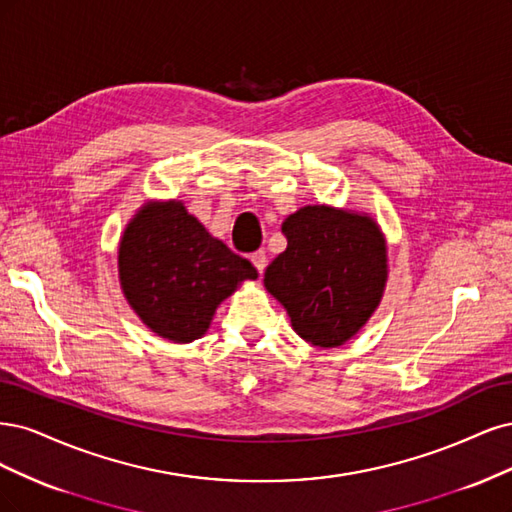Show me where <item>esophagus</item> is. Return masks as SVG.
I'll use <instances>...</instances> for the list:
<instances>
[{"mask_svg": "<svg viewBox=\"0 0 512 512\" xmlns=\"http://www.w3.org/2000/svg\"><path fill=\"white\" fill-rule=\"evenodd\" d=\"M251 261H253V266L257 268V272L263 274V270H266V266H268V255H266V251H255L251 255Z\"/></svg>", "mask_w": 512, "mask_h": 512, "instance_id": "34e87169", "label": "esophagus"}]
</instances>
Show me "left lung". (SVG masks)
<instances>
[{"mask_svg":"<svg viewBox=\"0 0 512 512\" xmlns=\"http://www.w3.org/2000/svg\"><path fill=\"white\" fill-rule=\"evenodd\" d=\"M283 234L287 249L270 263L263 285L306 342L334 349L351 340L385 291L381 227L368 214L317 204L289 214Z\"/></svg>","mask_w":512,"mask_h":512,"instance_id":"left-lung-1","label":"left lung"}]
</instances>
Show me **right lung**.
<instances>
[{
	"instance_id": "add662e5",
	"label": "right lung",
	"mask_w": 512,
	"mask_h": 512,
	"mask_svg": "<svg viewBox=\"0 0 512 512\" xmlns=\"http://www.w3.org/2000/svg\"><path fill=\"white\" fill-rule=\"evenodd\" d=\"M255 278L253 263L212 238L178 200L144 204L119 244L125 300L151 332L172 342L202 338L217 306Z\"/></svg>"
}]
</instances>
